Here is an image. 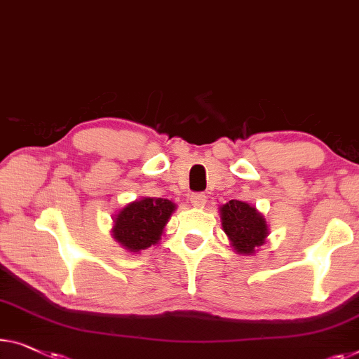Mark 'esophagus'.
I'll return each instance as SVG.
<instances>
[{"mask_svg":"<svg viewBox=\"0 0 359 359\" xmlns=\"http://www.w3.org/2000/svg\"><path fill=\"white\" fill-rule=\"evenodd\" d=\"M190 201L194 206H203L206 203V195L205 194H194L190 196Z\"/></svg>","mask_w":359,"mask_h":359,"instance_id":"esophagus-1","label":"esophagus"}]
</instances>
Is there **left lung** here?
Masks as SVG:
<instances>
[{"instance_id":"8db88e82","label":"left lung","mask_w":359,"mask_h":359,"mask_svg":"<svg viewBox=\"0 0 359 359\" xmlns=\"http://www.w3.org/2000/svg\"><path fill=\"white\" fill-rule=\"evenodd\" d=\"M222 229L238 255H255L264 245L269 229L266 219L248 203L231 200L221 206Z\"/></svg>"}]
</instances>
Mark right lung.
Wrapping results in <instances>:
<instances>
[{
    "label": "right lung",
    "instance_id": "right-lung-1",
    "mask_svg": "<svg viewBox=\"0 0 359 359\" xmlns=\"http://www.w3.org/2000/svg\"><path fill=\"white\" fill-rule=\"evenodd\" d=\"M174 211V203L164 198L145 196L128 203L116 214L112 237L132 253L147 250L161 240L164 226Z\"/></svg>",
    "mask_w": 359,
    "mask_h": 359
}]
</instances>
